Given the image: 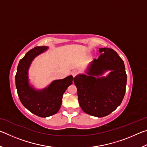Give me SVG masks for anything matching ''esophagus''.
<instances>
[{
	"mask_svg": "<svg viewBox=\"0 0 147 147\" xmlns=\"http://www.w3.org/2000/svg\"><path fill=\"white\" fill-rule=\"evenodd\" d=\"M71 74H72V76H73L74 78V77H75L77 75V72L76 71H73Z\"/></svg>",
	"mask_w": 147,
	"mask_h": 147,
	"instance_id": "esophagus-1",
	"label": "esophagus"
}]
</instances>
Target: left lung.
Listing matches in <instances>:
<instances>
[{"mask_svg": "<svg viewBox=\"0 0 147 147\" xmlns=\"http://www.w3.org/2000/svg\"><path fill=\"white\" fill-rule=\"evenodd\" d=\"M101 55L89 65L85 74L74 78L81 108L89 115L103 117L121 104L125 94L127 75L124 61L114 50L99 49ZM106 77H98L107 70ZM95 76H97L96 78Z\"/></svg>", "mask_w": 147, "mask_h": 147, "instance_id": "obj_1", "label": "left lung"}]
</instances>
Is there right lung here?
<instances>
[{
    "label": "right lung",
    "mask_w": 147,
    "mask_h": 147,
    "mask_svg": "<svg viewBox=\"0 0 147 147\" xmlns=\"http://www.w3.org/2000/svg\"><path fill=\"white\" fill-rule=\"evenodd\" d=\"M47 49L48 47L43 46L34 47L29 51L20 60L16 75V88L21 103L30 112L40 117H47L58 112L61 105L63 94L73 80L72 75L56 80L40 90L30 85L28 75L32 61Z\"/></svg>",
    "instance_id": "right-lung-1"
}]
</instances>
